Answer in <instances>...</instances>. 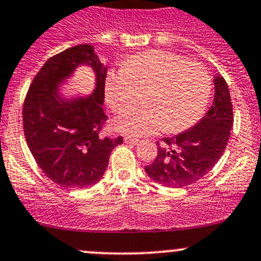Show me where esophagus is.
<instances>
[{"instance_id": "esophagus-1", "label": "esophagus", "mask_w": 261, "mask_h": 261, "mask_svg": "<svg viewBox=\"0 0 261 261\" xmlns=\"http://www.w3.org/2000/svg\"><path fill=\"white\" fill-rule=\"evenodd\" d=\"M123 141H125V144L128 145H136L139 142V140L135 138H130V136H126V138L123 139Z\"/></svg>"}]
</instances>
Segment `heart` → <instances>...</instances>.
I'll use <instances>...</instances> for the list:
<instances>
[{"label":"heart","mask_w":261,"mask_h":261,"mask_svg":"<svg viewBox=\"0 0 261 261\" xmlns=\"http://www.w3.org/2000/svg\"><path fill=\"white\" fill-rule=\"evenodd\" d=\"M210 92L206 68L169 51L135 55L122 71H112L105 81L106 102L114 112L124 111L143 94L142 106L114 121L115 130L131 136L188 130L201 119Z\"/></svg>","instance_id":"b5f03b06"}]
</instances>
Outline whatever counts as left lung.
Segmentation results:
<instances>
[{
	"instance_id": "8db88e82",
	"label": "left lung",
	"mask_w": 261,
	"mask_h": 261,
	"mask_svg": "<svg viewBox=\"0 0 261 261\" xmlns=\"http://www.w3.org/2000/svg\"><path fill=\"white\" fill-rule=\"evenodd\" d=\"M213 105L196 125L158 141V156L145 166L147 176L169 188H185L205 176L224 153L232 128V105L224 77L214 76Z\"/></svg>"
}]
</instances>
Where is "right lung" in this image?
Instances as JSON below:
<instances>
[{
    "mask_svg": "<svg viewBox=\"0 0 261 261\" xmlns=\"http://www.w3.org/2000/svg\"><path fill=\"white\" fill-rule=\"evenodd\" d=\"M81 65L95 75L91 94L67 95L63 85ZM103 66L89 43L73 46L52 56L35 76L23 103L27 146L48 179L61 188H87L101 180L110 153L122 138L100 135L108 116L103 112Z\"/></svg>",
    "mask_w": 261,
    "mask_h": 261,
    "instance_id": "1",
    "label": "right lung"
}]
</instances>
